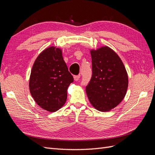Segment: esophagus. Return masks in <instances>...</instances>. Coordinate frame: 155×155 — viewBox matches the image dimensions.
Listing matches in <instances>:
<instances>
[{
  "label": "esophagus",
  "mask_w": 155,
  "mask_h": 155,
  "mask_svg": "<svg viewBox=\"0 0 155 155\" xmlns=\"http://www.w3.org/2000/svg\"><path fill=\"white\" fill-rule=\"evenodd\" d=\"M79 78H80V75H78V76H74V80L76 81H78L79 79Z\"/></svg>",
  "instance_id": "obj_1"
}]
</instances>
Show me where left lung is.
<instances>
[{"instance_id":"left-lung-1","label":"left lung","mask_w":155,"mask_h":155,"mask_svg":"<svg viewBox=\"0 0 155 155\" xmlns=\"http://www.w3.org/2000/svg\"><path fill=\"white\" fill-rule=\"evenodd\" d=\"M92 75L86 87L91 105L107 112L118 105L127 93L128 75L120 58L107 46L91 50Z\"/></svg>"}]
</instances>
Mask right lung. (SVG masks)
Here are the masks:
<instances>
[{
	"mask_svg": "<svg viewBox=\"0 0 155 155\" xmlns=\"http://www.w3.org/2000/svg\"><path fill=\"white\" fill-rule=\"evenodd\" d=\"M73 81V76L63 60L61 49L50 46L42 51L33 65L30 91L37 105L54 112L65 104L67 89Z\"/></svg>",
	"mask_w": 155,
	"mask_h": 155,
	"instance_id": "right-lung-1",
	"label": "right lung"
}]
</instances>
